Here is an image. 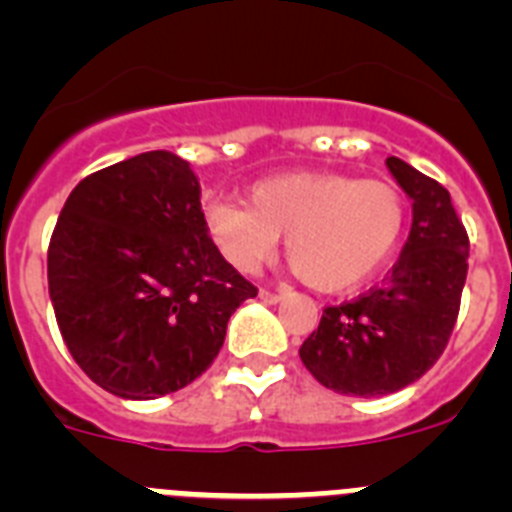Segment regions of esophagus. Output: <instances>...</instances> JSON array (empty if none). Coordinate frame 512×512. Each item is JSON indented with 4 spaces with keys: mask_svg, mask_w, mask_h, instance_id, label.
<instances>
[{
    "mask_svg": "<svg viewBox=\"0 0 512 512\" xmlns=\"http://www.w3.org/2000/svg\"><path fill=\"white\" fill-rule=\"evenodd\" d=\"M259 297L264 302H269V305H277V302L284 300V292H274V289H261Z\"/></svg>",
    "mask_w": 512,
    "mask_h": 512,
    "instance_id": "34e87169",
    "label": "esophagus"
}]
</instances>
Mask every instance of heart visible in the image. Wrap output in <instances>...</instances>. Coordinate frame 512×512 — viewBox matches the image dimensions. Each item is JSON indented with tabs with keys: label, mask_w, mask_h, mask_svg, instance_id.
I'll use <instances>...</instances> for the list:
<instances>
[{
	"label": "heart",
	"mask_w": 512,
	"mask_h": 512,
	"mask_svg": "<svg viewBox=\"0 0 512 512\" xmlns=\"http://www.w3.org/2000/svg\"><path fill=\"white\" fill-rule=\"evenodd\" d=\"M212 241L233 269L256 274L287 235V259L320 292L374 277L400 243L405 197L387 182L343 174H282L253 184L248 205L205 207Z\"/></svg>",
	"instance_id": "1"
}]
</instances>
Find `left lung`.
<instances>
[{
	"mask_svg": "<svg viewBox=\"0 0 512 512\" xmlns=\"http://www.w3.org/2000/svg\"><path fill=\"white\" fill-rule=\"evenodd\" d=\"M387 169L413 200V228L379 287L323 310L300 346L307 372L341 395L382 397L423 377L459 318L469 235L451 194L400 158Z\"/></svg>",
	"mask_w": 512,
	"mask_h": 512,
	"instance_id": "8db88e82",
	"label": "left lung"
}]
</instances>
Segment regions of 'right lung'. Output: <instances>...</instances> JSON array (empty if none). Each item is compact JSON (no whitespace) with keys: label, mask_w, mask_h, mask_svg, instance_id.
I'll use <instances>...</instances> for the list:
<instances>
[{"label":"right lung","mask_w":512,"mask_h":512,"mask_svg":"<svg viewBox=\"0 0 512 512\" xmlns=\"http://www.w3.org/2000/svg\"><path fill=\"white\" fill-rule=\"evenodd\" d=\"M48 292L76 364L125 400L182 390L259 289L207 235L200 182L169 151L81 179L48 246Z\"/></svg>","instance_id":"add662e5"}]
</instances>
